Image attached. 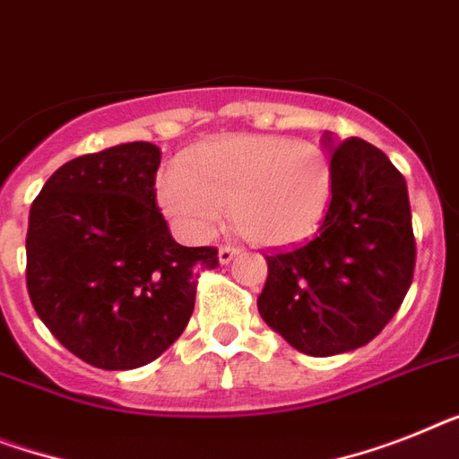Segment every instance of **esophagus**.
<instances>
[{
	"instance_id": "obj_1",
	"label": "esophagus",
	"mask_w": 459,
	"mask_h": 459,
	"mask_svg": "<svg viewBox=\"0 0 459 459\" xmlns=\"http://www.w3.org/2000/svg\"><path fill=\"white\" fill-rule=\"evenodd\" d=\"M234 255H238V248H234V246H221V251H218V260H221V264L232 263Z\"/></svg>"
}]
</instances>
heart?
I'll list each match as a JSON object with an SVG mask.
<instances>
[{"mask_svg": "<svg viewBox=\"0 0 459 459\" xmlns=\"http://www.w3.org/2000/svg\"><path fill=\"white\" fill-rule=\"evenodd\" d=\"M159 204L189 238H208L230 211L234 232L289 246L316 230L331 204L333 166L307 140L238 134L206 143L159 176Z\"/></svg>", "mask_w": 459, "mask_h": 459, "instance_id": "heart-1", "label": "heart"}]
</instances>
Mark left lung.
<instances>
[{
    "instance_id": "8db88e82",
    "label": "left lung",
    "mask_w": 459,
    "mask_h": 459,
    "mask_svg": "<svg viewBox=\"0 0 459 459\" xmlns=\"http://www.w3.org/2000/svg\"><path fill=\"white\" fill-rule=\"evenodd\" d=\"M333 192L312 241L267 257L257 312L309 357L368 344L392 321L415 272L406 180L361 138L333 143Z\"/></svg>"
}]
</instances>
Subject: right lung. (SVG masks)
I'll use <instances>...</instances> for the list:
<instances>
[{
    "label": "right lung",
    "mask_w": 459,
    "mask_h": 459,
    "mask_svg": "<svg viewBox=\"0 0 459 459\" xmlns=\"http://www.w3.org/2000/svg\"><path fill=\"white\" fill-rule=\"evenodd\" d=\"M161 150L124 143L60 166L30 208L28 293L65 350L102 370L161 357L195 312L218 248L170 237L157 206Z\"/></svg>",
    "instance_id": "right-lung-1"
}]
</instances>
